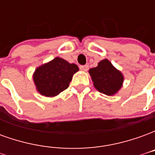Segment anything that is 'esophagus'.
I'll use <instances>...</instances> for the list:
<instances>
[{
	"mask_svg": "<svg viewBox=\"0 0 155 155\" xmlns=\"http://www.w3.org/2000/svg\"><path fill=\"white\" fill-rule=\"evenodd\" d=\"M80 69H81V71H87L88 69H89V65H88V64L81 65V66H80Z\"/></svg>",
	"mask_w": 155,
	"mask_h": 155,
	"instance_id": "34e87169",
	"label": "esophagus"
}]
</instances>
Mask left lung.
Listing matches in <instances>:
<instances>
[{"instance_id":"8db88e82","label":"left lung","mask_w":155,"mask_h":155,"mask_svg":"<svg viewBox=\"0 0 155 155\" xmlns=\"http://www.w3.org/2000/svg\"><path fill=\"white\" fill-rule=\"evenodd\" d=\"M94 88L107 95H114L122 87L123 74L113 66L111 62L104 59L99 62L98 66L89 71Z\"/></svg>"}]
</instances>
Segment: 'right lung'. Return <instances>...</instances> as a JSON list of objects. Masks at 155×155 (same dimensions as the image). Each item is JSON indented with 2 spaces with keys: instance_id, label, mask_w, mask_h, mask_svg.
I'll return each instance as SVG.
<instances>
[{
  "instance_id": "obj_1",
  "label": "right lung",
  "mask_w": 155,
  "mask_h": 155,
  "mask_svg": "<svg viewBox=\"0 0 155 155\" xmlns=\"http://www.w3.org/2000/svg\"><path fill=\"white\" fill-rule=\"evenodd\" d=\"M79 71L75 64H70L55 57L35 70L33 80L39 93L46 97L56 96L69 87L73 74Z\"/></svg>"
}]
</instances>
